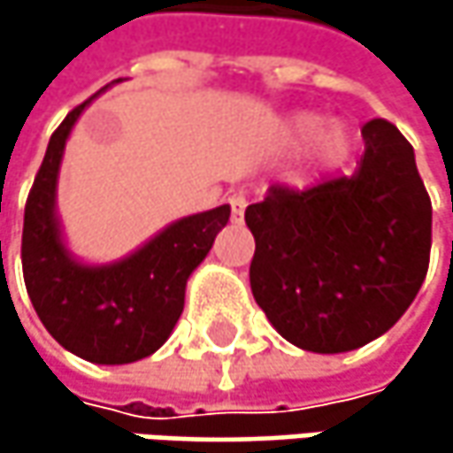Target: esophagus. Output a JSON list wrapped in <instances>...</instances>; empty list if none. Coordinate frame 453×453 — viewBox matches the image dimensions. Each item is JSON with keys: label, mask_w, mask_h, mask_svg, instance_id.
<instances>
[{"label": "esophagus", "mask_w": 453, "mask_h": 453, "mask_svg": "<svg viewBox=\"0 0 453 453\" xmlns=\"http://www.w3.org/2000/svg\"><path fill=\"white\" fill-rule=\"evenodd\" d=\"M227 202H230V215H233V220L241 223V220H243V212H246V204H249L246 196H243V194H233Z\"/></svg>", "instance_id": "esophagus-1"}]
</instances>
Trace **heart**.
Listing matches in <instances>:
<instances>
[{
    "mask_svg": "<svg viewBox=\"0 0 453 453\" xmlns=\"http://www.w3.org/2000/svg\"><path fill=\"white\" fill-rule=\"evenodd\" d=\"M322 123L325 120L319 115H315V112H302V115L291 118L286 134L291 138V143H310V141H315L316 136L319 135L315 149L317 165L338 167V165L346 162V157L351 151V136L341 126H333V128L322 131Z\"/></svg>",
    "mask_w": 453,
    "mask_h": 453,
    "instance_id": "b5f03b06",
    "label": "heart"
}]
</instances>
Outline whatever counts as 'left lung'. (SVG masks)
I'll use <instances>...</instances> for the list:
<instances>
[{"label": "left lung", "mask_w": 453, "mask_h": 453, "mask_svg": "<svg viewBox=\"0 0 453 453\" xmlns=\"http://www.w3.org/2000/svg\"><path fill=\"white\" fill-rule=\"evenodd\" d=\"M351 175L270 186L246 207L251 294L273 327L317 354L359 349L414 302L430 262L433 207L414 149L383 118L362 126Z\"/></svg>", "instance_id": "1"}]
</instances>
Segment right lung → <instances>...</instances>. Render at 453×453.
<instances>
[{
  "mask_svg": "<svg viewBox=\"0 0 453 453\" xmlns=\"http://www.w3.org/2000/svg\"><path fill=\"white\" fill-rule=\"evenodd\" d=\"M91 99L49 138L26 202L23 278L36 315L59 346L94 365H128L170 338L183 312L186 280L210 254L230 207L175 220L118 262H78L62 241L54 196L67 136Z\"/></svg>",
  "mask_w": 453,
  "mask_h": 453,
  "instance_id": "1",
  "label": "right lung"
}]
</instances>
